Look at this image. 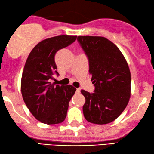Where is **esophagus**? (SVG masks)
<instances>
[{"label":"esophagus","mask_w":154,"mask_h":154,"mask_svg":"<svg viewBox=\"0 0 154 154\" xmlns=\"http://www.w3.org/2000/svg\"><path fill=\"white\" fill-rule=\"evenodd\" d=\"M80 92H81V89H80V88H77V89H76V93L79 94Z\"/></svg>","instance_id":"34e87169"}]
</instances>
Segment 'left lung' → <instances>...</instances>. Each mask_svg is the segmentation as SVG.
Instances as JSON below:
<instances>
[{"label": "left lung", "mask_w": 154, "mask_h": 154, "mask_svg": "<svg viewBox=\"0 0 154 154\" xmlns=\"http://www.w3.org/2000/svg\"><path fill=\"white\" fill-rule=\"evenodd\" d=\"M77 41L89 63L94 92L82 90L83 106L88 122L106 124L116 119L125 109L130 97V71L123 54L106 38L78 36Z\"/></svg>", "instance_id": "left-lung-1"}]
</instances>
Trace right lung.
Wrapping results in <instances>:
<instances>
[{"label": "right lung", "instance_id": "1", "mask_svg": "<svg viewBox=\"0 0 154 154\" xmlns=\"http://www.w3.org/2000/svg\"><path fill=\"white\" fill-rule=\"evenodd\" d=\"M76 37L63 35L43 40L26 60L21 81L22 97L33 116L45 124L64 121L69 103L76 90L71 85L50 82L53 75H59L54 62L56 52L73 43Z\"/></svg>", "mask_w": 154, "mask_h": 154}]
</instances>
